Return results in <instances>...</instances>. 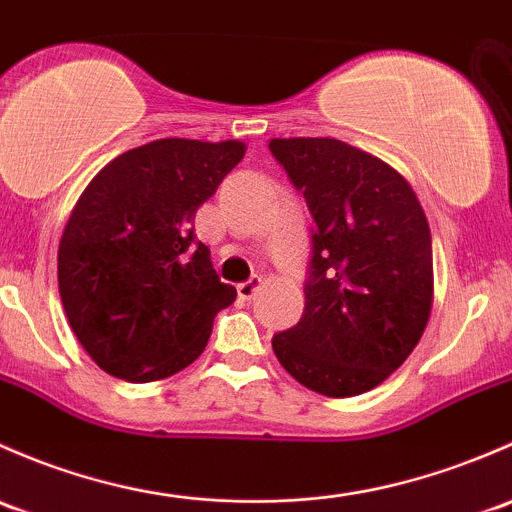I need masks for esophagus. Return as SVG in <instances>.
<instances>
[{
	"instance_id": "esophagus-1",
	"label": "esophagus",
	"mask_w": 512,
	"mask_h": 512,
	"mask_svg": "<svg viewBox=\"0 0 512 512\" xmlns=\"http://www.w3.org/2000/svg\"><path fill=\"white\" fill-rule=\"evenodd\" d=\"M260 287H262V279L260 277H252L250 282L238 284V297L245 299V301H250L257 292H260Z\"/></svg>"
}]
</instances>
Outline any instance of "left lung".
<instances>
[{
  "instance_id": "obj_1",
  "label": "left lung",
  "mask_w": 512,
  "mask_h": 512,
  "mask_svg": "<svg viewBox=\"0 0 512 512\" xmlns=\"http://www.w3.org/2000/svg\"><path fill=\"white\" fill-rule=\"evenodd\" d=\"M270 152L314 218L304 314L272 338L274 355L319 395H363L405 363L427 328V215L400 171L341 139H270Z\"/></svg>"
}]
</instances>
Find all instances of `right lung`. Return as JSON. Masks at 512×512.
I'll return each mask as SVG.
<instances>
[{
	"instance_id": "right-lung-1",
	"label": "right lung",
	"mask_w": 512,
	"mask_h": 512,
	"mask_svg": "<svg viewBox=\"0 0 512 512\" xmlns=\"http://www.w3.org/2000/svg\"><path fill=\"white\" fill-rule=\"evenodd\" d=\"M245 149L238 139H157L102 166L80 193L58 245V289L105 373L152 383L203 353L235 287L220 282L191 223Z\"/></svg>"
}]
</instances>
